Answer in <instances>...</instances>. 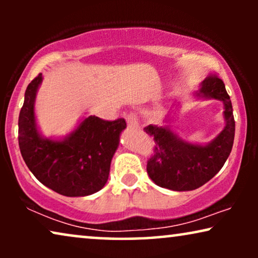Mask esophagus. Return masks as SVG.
<instances>
[{"label":"esophagus","mask_w":258,"mask_h":258,"mask_svg":"<svg viewBox=\"0 0 258 258\" xmlns=\"http://www.w3.org/2000/svg\"><path fill=\"white\" fill-rule=\"evenodd\" d=\"M125 119L130 128H137V126H139V119H137V115L135 112H129V114L125 116Z\"/></svg>","instance_id":"obj_1"}]
</instances>
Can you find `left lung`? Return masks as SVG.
<instances>
[{"label": "left lung", "instance_id": "8db88e82", "mask_svg": "<svg viewBox=\"0 0 258 258\" xmlns=\"http://www.w3.org/2000/svg\"><path fill=\"white\" fill-rule=\"evenodd\" d=\"M199 96L223 101L225 126L207 146H197L178 139L169 128L148 125V135L154 137V153L147 163L149 177L162 188L188 191L210 181L223 167L231 153L235 137L232 104L225 86L216 74L203 81Z\"/></svg>", "mask_w": 258, "mask_h": 258}]
</instances>
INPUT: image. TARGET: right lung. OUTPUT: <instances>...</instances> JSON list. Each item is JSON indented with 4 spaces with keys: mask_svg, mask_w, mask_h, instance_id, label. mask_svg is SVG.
<instances>
[{
    "mask_svg": "<svg viewBox=\"0 0 258 258\" xmlns=\"http://www.w3.org/2000/svg\"><path fill=\"white\" fill-rule=\"evenodd\" d=\"M42 74L28 84L19 116V146L27 167L48 188L63 196H88L108 181L111 158L126 128L124 118L104 121L89 116L63 141L38 134L34 102Z\"/></svg>",
    "mask_w": 258,
    "mask_h": 258,
    "instance_id": "right-lung-1",
    "label": "right lung"
}]
</instances>
